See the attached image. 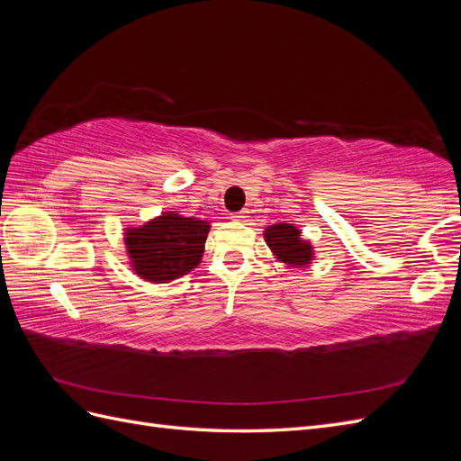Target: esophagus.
Here are the masks:
<instances>
[{"instance_id": "34e87169", "label": "esophagus", "mask_w": 461, "mask_h": 461, "mask_svg": "<svg viewBox=\"0 0 461 461\" xmlns=\"http://www.w3.org/2000/svg\"><path fill=\"white\" fill-rule=\"evenodd\" d=\"M246 217H248V212H236V213L230 215L232 221H244Z\"/></svg>"}]
</instances>
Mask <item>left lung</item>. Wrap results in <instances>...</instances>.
<instances>
[{"label": "left lung", "instance_id": "8db88e82", "mask_svg": "<svg viewBox=\"0 0 461 461\" xmlns=\"http://www.w3.org/2000/svg\"><path fill=\"white\" fill-rule=\"evenodd\" d=\"M263 239L267 242L271 254L276 261L288 267H305L315 258L312 242L302 239V230L290 222L271 225L263 230Z\"/></svg>", "mask_w": 461, "mask_h": 461}]
</instances>
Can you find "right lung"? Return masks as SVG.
<instances>
[{"mask_svg": "<svg viewBox=\"0 0 461 461\" xmlns=\"http://www.w3.org/2000/svg\"><path fill=\"white\" fill-rule=\"evenodd\" d=\"M209 229L207 221L178 212H163L140 227L124 229L129 265L148 283H171L198 267Z\"/></svg>", "mask_w": 461, "mask_h": 461, "instance_id": "1", "label": "right lung"}]
</instances>
